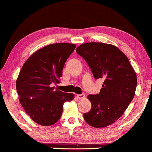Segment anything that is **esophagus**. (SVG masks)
Returning <instances> with one entry per match:
<instances>
[{
  "label": "esophagus",
  "instance_id": "34e87169",
  "mask_svg": "<svg viewBox=\"0 0 152 152\" xmlns=\"http://www.w3.org/2000/svg\"><path fill=\"white\" fill-rule=\"evenodd\" d=\"M85 93H82L81 94H77V97L78 99H83L85 98Z\"/></svg>",
  "mask_w": 152,
  "mask_h": 152
}]
</instances>
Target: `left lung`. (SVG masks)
<instances>
[{"label": "left lung", "mask_w": 152, "mask_h": 152, "mask_svg": "<svg viewBox=\"0 0 152 152\" xmlns=\"http://www.w3.org/2000/svg\"><path fill=\"white\" fill-rule=\"evenodd\" d=\"M76 52L87 62L95 79L104 80L100 92L87 96L91 108L84 113L91 126L104 128L120 118L133 99L136 73L127 56L113 45L86 43Z\"/></svg>", "instance_id": "left-lung-1"}]
</instances>
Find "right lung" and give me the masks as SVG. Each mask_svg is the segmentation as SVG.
<instances>
[{
  "mask_svg": "<svg viewBox=\"0 0 152 152\" xmlns=\"http://www.w3.org/2000/svg\"><path fill=\"white\" fill-rule=\"evenodd\" d=\"M75 44L58 43L48 45L34 53L22 66L16 89L19 100L28 115L37 123L49 126L63 113V105L74 99L72 93L55 90L67 59Z\"/></svg>",
  "mask_w": 152,
  "mask_h": 152,
  "instance_id": "add662e5",
  "label": "right lung"
}]
</instances>
